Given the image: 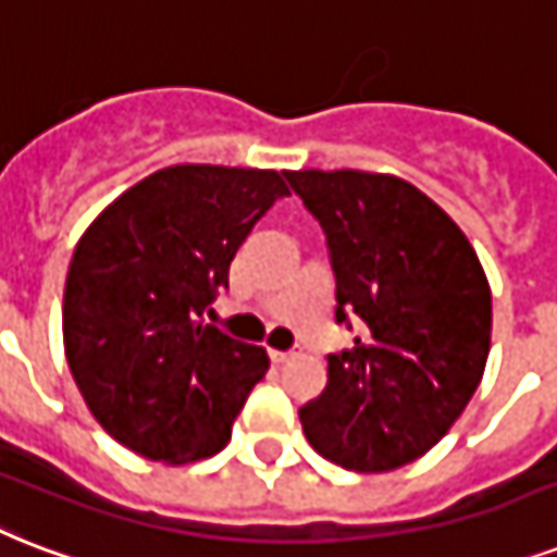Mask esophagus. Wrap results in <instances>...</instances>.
<instances>
[{"instance_id":"1","label":"esophagus","mask_w":557,"mask_h":557,"mask_svg":"<svg viewBox=\"0 0 557 557\" xmlns=\"http://www.w3.org/2000/svg\"><path fill=\"white\" fill-rule=\"evenodd\" d=\"M270 357H273V363H290V360L301 357V348H290V351H278V348H273Z\"/></svg>"}]
</instances>
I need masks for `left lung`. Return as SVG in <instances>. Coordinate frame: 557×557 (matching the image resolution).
Here are the masks:
<instances>
[{
  "label": "left lung",
  "mask_w": 557,
  "mask_h": 557,
  "mask_svg": "<svg viewBox=\"0 0 557 557\" xmlns=\"http://www.w3.org/2000/svg\"><path fill=\"white\" fill-rule=\"evenodd\" d=\"M337 275V322L363 319L299 409L310 447L357 473L416 462L462 416L491 348V287L465 232L416 185L369 171H287ZM351 327V325H348Z\"/></svg>",
  "instance_id": "left-lung-1"
}]
</instances>
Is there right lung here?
Masks as SVG:
<instances>
[{
  "instance_id": "obj_1",
  "label": "right lung",
  "mask_w": 557,
  "mask_h": 557,
  "mask_svg": "<svg viewBox=\"0 0 557 557\" xmlns=\"http://www.w3.org/2000/svg\"><path fill=\"white\" fill-rule=\"evenodd\" d=\"M284 194L275 171L171 165L115 197L77 240L63 293L69 369L95 421L133 454L185 465L230 444L270 357L202 317Z\"/></svg>"
}]
</instances>
